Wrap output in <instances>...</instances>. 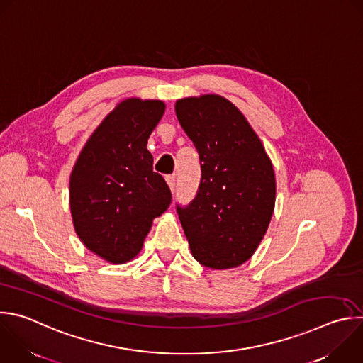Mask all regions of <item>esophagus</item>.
Wrapping results in <instances>:
<instances>
[{
    "label": "esophagus",
    "mask_w": 363,
    "mask_h": 363,
    "mask_svg": "<svg viewBox=\"0 0 363 363\" xmlns=\"http://www.w3.org/2000/svg\"><path fill=\"white\" fill-rule=\"evenodd\" d=\"M165 179H167L168 186H169V188H171V191L174 192V189H175V181H177V179H175V175H167V178H165Z\"/></svg>",
    "instance_id": "esophagus-1"
}]
</instances>
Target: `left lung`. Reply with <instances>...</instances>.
<instances>
[{
	"label": "left lung",
	"mask_w": 363,
	"mask_h": 363,
	"mask_svg": "<svg viewBox=\"0 0 363 363\" xmlns=\"http://www.w3.org/2000/svg\"><path fill=\"white\" fill-rule=\"evenodd\" d=\"M177 118L194 143L201 184L189 205H177L192 257L229 269L247 262L269 226L275 174L244 113L220 95L178 99Z\"/></svg>",
	"instance_id": "1"
}]
</instances>
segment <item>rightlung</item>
<instances>
[{
  "instance_id": "obj_1",
  "label": "right lung",
  "mask_w": 363,
  "mask_h": 363,
  "mask_svg": "<svg viewBox=\"0 0 363 363\" xmlns=\"http://www.w3.org/2000/svg\"><path fill=\"white\" fill-rule=\"evenodd\" d=\"M165 112L157 99L119 102L84 145L69 178V206L82 244L111 264L143 250L154 218L171 203V191L147 150Z\"/></svg>"
}]
</instances>
